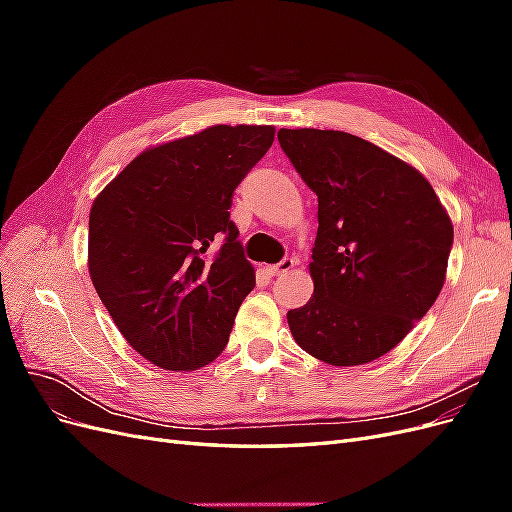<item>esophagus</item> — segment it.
<instances>
[{"instance_id": "1", "label": "esophagus", "mask_w": 512, "mask_h": 512, "mask_svg": "<svg viewBox=\"0 0 512 512\" xmlns=\"http://www.w3.org/2000/svg\"><path fill=\"white\" fill-rule=\"evenodd\" d=\"M294 265H297V262H294L292 258H284L282 262H277V265L267 267V273H269V275H282V273H288Z\"/></svg>"}]
</instances>
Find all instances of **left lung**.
<instances>
[{
	"instance_id": "left-lung-1",
	"label": "left lung",
	"mask_w": 512,
	"mask_h": 512,
	"mask_svg": "<svg viewBox=\"0 0 512 512\" xmlns=\"http://www.w3.org/2000/svg\"><path fill=\"white\" fill-rule=\"evenodd\" d=\"M277 138L318 196L314 294L288 312L290 333L322 363L376 361L438 299L451 215L423 173L361 136L282 128Z\"/></svg>"
}]
</instances>
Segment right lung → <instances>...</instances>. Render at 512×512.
Here are the masks:
<instances>
[{"label": "right lung", "instance_id": "add662e5", "mask_svg": "<svg viewBox=\"0 0 512 512\" xmlns=\"http://www.w3.org/2000/svg\"><path fill=\"white\" fill-rule=\"evenodd\" d=\"M273 126H211L145 149L89 211V277L126 342L160 369L218 359L256 271L230 218L232 192ZM220 234L221 252L206 250Z\"/></svg>", "mask_w": 512, "mask_h": 512}]
</instances>
